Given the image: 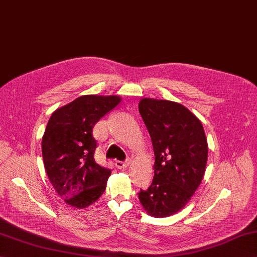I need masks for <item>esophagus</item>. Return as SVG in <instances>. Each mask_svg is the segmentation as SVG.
<instances>
[{
  "instance_id": "esophagus-1",
  "label": "esophagus",
  "mask_w": 257,
  "mask_h": 257,
  "mask_svg": "<svg viewBox=\"0 0 257 257\" xmlns=\"http://www.w3.org/2000/svg\"><path fill=\"white\" fill-rule=\"evenodd\" d=\"M130 162H131L130 157H127V159L124 160V161H116V162H115V165L117 166V168L122 169V168H126V167L129 165V164H130Z\"/></svg>"
}]
</instances>
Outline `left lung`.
<instances>
[{"label":"left lung","mask_w":257,"mask_h":257,"mask_svg":"<svg viewBox=\"0 0 257 257\" xmlns=\"http://www.w3.org/2000/svg\"><path fill=\"white\" fill-rule=\"evenodd\" d=\"M139 111L152 140L154 178L138 193L154 217L179 212L199 188L205 173L208 147L201 121L183 105L142 98Z\"/></svg>","instance_id":"8db88e82"}]
</instances>
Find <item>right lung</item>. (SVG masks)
Segmentation results:
<instances>
[{
  "instance_id": "right-lung-1",
  "label": "right lung",
  "mask_w": 257,
  "mask_h": 257,
  "mask_svg": "<svg viewBox=\"0 0 257 257\" xmlns=\"http://www.w3.org/2000/svg\"><path fill=\"white\" fill-rule=\"evenodd\" d=\"M120 103L116 95H83L52 114L42 138V156L49 179L66 203L78 208L100 197L110 169L95 162V123Z\"/></svg>"
}]
</instances>
